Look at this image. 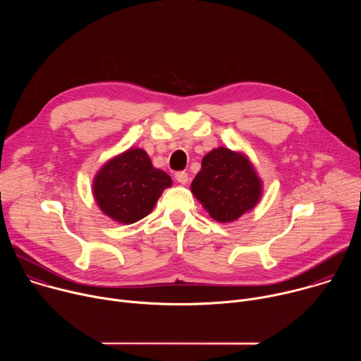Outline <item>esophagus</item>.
<instances>
[{"instance_id": "esophagus-1", "label": "esophagus", "mask_w": 361, "mask_h": 361, "mask_svg": "<svg viewBox=\"0 0 361 361\" xmlns=\"http://www.w3.org/2000/svg\"><path fill=\"white\" fill-rule=\"evenodd\" d=\"M176 180H177V183H180V184H187V183H188V174L184 173V171L176 173Z\"/></svg>"}]
</instances>
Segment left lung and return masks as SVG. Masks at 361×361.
<instances>
[{
  "label": "left lung",
  "instance_id": "obj_1",
  "mask_svg": "<svg viewBox=\"0 0 361 361\" xmlns=\"http://www.w3.org/2000/svg\"><path fill=\"white\" fill-rule=\"evenodd\" d=\"M204 210L219 223L237 221L263 195V180L243 151L227 147L205 154L190 187Z\"/></svg>",
  "mask_w": 361,
  "mask_h": 361
}]
</instances>
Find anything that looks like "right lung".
<instances>
[{
	"mask_svg": "<svg viewBox=\"0 0 361 361\" xmlns=\"http://www.w3.org/2000/svg\"><path fill=\"white\" fill-rule=\"evenodd\" d=\"M173 180L152 166L145 149L131 147L101 166L92 180L98 209L120 224L148 216Z\"/></svg>",
	"mask_w": 361,
	"mask_h": 361,
	"instance_id": "1",
	"label": "right lung"
}]
</instances>
